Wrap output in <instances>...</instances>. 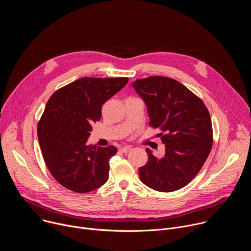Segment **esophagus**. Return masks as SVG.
Returning a JSON list of instances; mask_svg holds the SVG:
<instances>
[{
    "mask_svg": "<svg viewBox=\"0 0 251 251\" xmlns=\"http://www.w3.org/2000/svg\"><path fill=\"white\" fill-rule=\"evenodd\" d=\"M120 150H121L123 153H127V152H129V151L131 150V147H130V146H125V147H122Z\"/></svg>",
    "mask_w": 251,
    "mask_h": 251,
    "instance_id": "esophagus-1",
    "label": "esophagus"
}]
</instances>
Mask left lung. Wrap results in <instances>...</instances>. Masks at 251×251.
<instances>
[{
	"mask_svg": "<svg viewBox=\"0 0 251 251\" xmlns=\"http://www.w3.org/2000/svg\"><path fill=\"white\" fill-rule=\"evenodd\" d=\"M147 105L149 125L160 128L165 155L146 149L148 162L139 168L140 180L149 188L169 193L187 186L201 169L212 146V126L201 98L178 81L149 76L132 83Z\"/></svg>",
	"mask_w": 251,
	"mask_h": 251,
	"instance_id": "obj_1",
	"label": "left lung"
}]
</instances>
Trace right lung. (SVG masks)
Masks as SVG:
<instances>
[{"label":"right lung","instance_id":"1","mask_svg":"<svg viewBox=\"0 0 251 251\" xmlns=\"http://www.w3.org/2000/svg\"><path fill=\"white\" fill-rule=\"evenodd\" d=\"M127 77H83L56 90L38 124V138L48 169L64 188L79 194L106 183L109 161L117 153L110 145H87L102 105L121 90Z\"/></svg>","mask_w":251,"mask_h":251}]
</instances>
